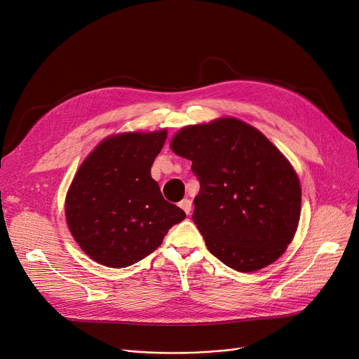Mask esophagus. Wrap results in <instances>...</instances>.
<instances>
[{
    "label": "esophagus",
    "mask_w": 359,
    "mask_h": 359,
    "mask_svg": "<svg viewBox=\"0 0 359 359\" xmlns=\"http://www.w3.org/2000/svg\"><path fill=\"white\" fill-rule=\"evenodd\" d=\"M180 206H181V208L184 210V212H186V214H190V211H191V201L190 199H182L181 202H180Z\"/></svg>",
    "instance_id": "1"
}]
</instances>
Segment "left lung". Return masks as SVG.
I'll list each match as a JSON object with an SVG mask.
<instances>
[{
  "mask_svg": "<svg viewBox=\"0 0 359 359\" xmlns=\"http://www.w3.org/2000/svg\"><path fill=\"white\" fill-rule=\"evenodd\" d=\"M170 148L199 180L193 222L210 252L240 273L276 262L301 214L298 175L277 147L241 119L220 118L181 128Z\"/></svg>",
  "mask_w": 359,
  "mask_h": 359,
  "instance_id": "1",
  "label": "left lung"
}]
</instances>
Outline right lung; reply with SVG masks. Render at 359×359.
<instances>
[{"label":"right lung","mask_w":359,"mask_h":359,"mask_svg":"<svg viewBox=\"0 0 359 359\" xmlns=\"http://www.w3.org/2000/svg\"><path fill=\"white\" fill-rule=\"evenodd\" d=\"M166 137V130L109 136L76 172L66 198V220L76 243L95 262L109 268L133 265L186 219L151 178Z\"/></svg>","instance_id":"add662e5"}]
</instances>
